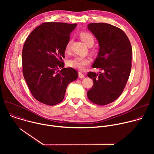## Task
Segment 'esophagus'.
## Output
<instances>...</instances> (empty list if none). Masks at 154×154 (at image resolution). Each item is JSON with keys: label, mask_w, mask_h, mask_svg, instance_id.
I'll use <instances>...</instances> for the list:
<instances>
[{"label": "esophagus", "mask_w": 154, "mask_h": 154, "mask_svg": "<svg viewBox=\"0 0 154 154\" xmlns=\"http://www.w3.org/2000/svg\"><path fill=\"white\" fill-rule=\"evenodd\" d=\"M79 77H80V78H84L85 77V75L82 73V72H79Z\"/></svg>", "instance_id": "obj_1"}]
</instances>
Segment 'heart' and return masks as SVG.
Segmentation results:
<instances>
[{
    "label": "heart",
    "mask_w": 154,
    "mask_h": 154,
    "mask_svg": "<svg viewBox=\"0 0 154 154\" xmlns=\"http://www.w3.org/2000/svg\"><path fill=\"white\" fill-rule=\"evenodd\" d=\"M80 38L88 46H93L94 39L92 35L87 32H83L80 34ZM71 45V41L69 40L68 41L67 44L65 46V51L67 52L70 51ZM90 62V60L88 58L82 57H75L73 59L69 61V66L74 69L78 70H83L85 69V66L88 64Z\"/></svg>",
    "instance_id": "1"
}]
</instances>
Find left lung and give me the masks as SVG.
I'll return each mask as SVG.
<instances>
[{
	"instance_id": "obj_1",
	"label": "left lung",
	"mask_w": 154,
	"mask_h": 154,
	"mask_svg": "<svg viewBox=\"0 0 154 154\" xmlns=\"http://www.w3.org/2000/svg\"><path fill=\"white\" fill-rule=\"evenodd\" d=\"M88 29L99 42V51L92 67L102 71L88 73L93 86L87 92L93 103L105 105L122 94L131 68V49L126 34L119 28L106 23H91Z\"/></svg>"
}]
</instances>
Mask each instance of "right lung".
Here are the masks:
<instances>
[{"mask_svg": "<svg viewBox=\"0 0 154 154\" xmlns=\"http://www.w3.org/2000/svg\"><path fill=\"white\" fill-rule=\"evenodd\" d=\"M77 25L42 23L25 41L22 54L24 77L33 96L44 104L60 103L69 83L78 78L76 70L64 68L63 61L66 45Z\"/></svg>", "mask_w": 154, "mask_h": 154, "instance_id": "obj_1", "label": "right lung"}]
</instances>
